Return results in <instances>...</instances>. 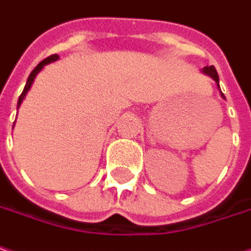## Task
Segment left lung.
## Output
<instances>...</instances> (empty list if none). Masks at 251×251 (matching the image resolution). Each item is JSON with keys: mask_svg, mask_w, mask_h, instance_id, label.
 Wrapping results in <instances>:
<instances>
[{"mask_svg": "<svg viewBox=\"0 0 251 251\" xmlns=\"http://www.w3.org/2000/svg\"><path fill=\"white\" fill-rule=\"evenodd\" d=\"M201 72H203L204 75L210 76V78H212V79H213V81L217 83V88H219V91H220V86H219V75H217V72H216V68L204 67L203 69H201ZM220 95H222V98H223V99H226V98H225V95L222 94V91H220Z\"/></svg>", "mask_w": 251, "mask_h": 251, "instance_id": "8db88e82", "label": "left lung"}]
</instances>
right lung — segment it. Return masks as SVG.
<instances>
[{
  "mask_svg": "<svg viewBox=\"0 0 251 251\" xmlns=\"http://www.w3.org/2000/svg\"><path fill=\"white\" fill-rule=\"evenodd\" d=\"M59 59V56L55 53V55H51V56H48L47 59H44L42 62H39L37 67H35V69L29 74V76H28V81H26V85H25V88H24L23 94H21V96H20V99H18V106H17V109L21 106V103H23V100L25 99V96H26V94H28V91L31 89V86H32V83H34V81H35V78H37V75L42 71V68L45 67V65H48V64H51V62H55V61H58ZM14 125H15V122H14Z\"/></svg>",
  "mask_w": 251,
  "mask_h": 251,
  "instance_id": "obj_1",
  "label": "right lung"
}]
</instances>
